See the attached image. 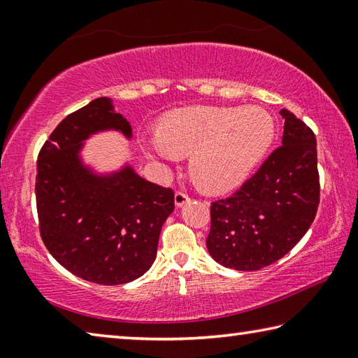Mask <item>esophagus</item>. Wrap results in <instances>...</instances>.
<instances>
[{
  "label": "esophagus",
  "mask_w": 358,
  "mask_h": 358,
  "mask_svg": "<svg viewBox=\"0 0 358 358\" xmlns=\"http://www.w3.org/2000/svg\"><path fill=\"white\" fill-rule=\"evenodd\" d=\"M189 201H191V197L187 196L186 192H183V191L175 192V205H177V207H183V205Z\"/></svg>",
  "instance_id": "1"
}]
</instances>
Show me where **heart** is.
I'll return each instance as SVG.
<instances>
[{
  "label": "heart",
  "instance_id": "1",
  "mask_svg": "<svg viewBox=\"0 0 358 358\" xmlns=\"http://www.w3.org/2000/svg\"><path fill=\"white\" fill-rule=\"evenodd\" d=\"M275 136L260 107H187L167 113L147 141L157 155H191L189 173L201 189L224 192L243 181Z\"/></svg>",
  "mask_w": 358,
  "mask_h": 358
}]
</instances>
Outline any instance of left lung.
Instances as JSON below:
<instances>
[{
  "label": "left lung",
  "mask_w": 358,
  "mask_h": 358,
  "mask_svg": "<svg viewBox=\"0 0 358 358\" xmlns=\"http://www.w3.org/2000/svg\"><path fill=\"white\" fill-rule=\"evenodd\" d=\"M281 147L238 191L211 203L210 256L227 268L254 271L292 250L319 207L317 147L314 132L282 108Z\"/></svg>",
  "instance_id": "left-lung-1"
}]
</instances>
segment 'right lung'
<instances>
[{"instance_id":"obj_1","label":"right lung","mask_w":358,"mask_h":358,"mask_svg":"<svg viewBox=\"0 0 358 358\" xmlns=\"http://www.w3.org/2000/svg\"><path fill=\"white\" fill-rule=\"evenodd\" d=\"M102 131L132 134L110 98L92 101L57 126L38 156L36 207L42 241L66 270L117 286L141 278L155 262L175 203L171 187L143 180L131 166L106 175L85 166L83 142Z\"/></svg>"}]
</instances>
